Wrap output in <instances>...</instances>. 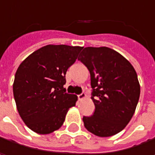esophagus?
I'll return each mask as SVG.
<instances>
[{
	"label": "esophagus",
	"instance_id": "1",
	"mask_svg": "<svg viewBox=\"0 0 155 155\" xmlns=\"http://www.w3.org/2000/svg\"><path fill=\"white\" fill-rule=\"evenodd\" d=\"M86 94L85 93H81V94H79L78 95V99H79V101H82L83 99H85L86 98Z\"/></svg>",
	"mask_w": 155,
	"mask_h": 155
}]
</instances>
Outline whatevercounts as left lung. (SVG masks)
<instances>
[{
    "label": "left lung",
    "instance_id": "8db88e82",
    "mask_svg": "<svg viewBox=\"0 0 155 155\" xmlns=\"http://www.w3.org/2000/svg\"><path fill=\"white\" fill-rule=\"evenodd\" d=\"M90 71L95 111L83 117L85 128L108 137L122 131L131 120L140 96L133 65L122 54L106 47H85L78 58Z\"/></svg>",
    "mask_w": 155,
    "mask_h": 155
}]
</instances>
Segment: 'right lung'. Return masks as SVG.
Returning <instances> with one entry per match:
<instances>
[{
    "label": "right lung",
    "mask_w": 155,
    "mask_h": 155,
    "mask_svg": "<svg viewBox=\"0 0 155 155\" xmlns=\"http://www.w3.org/2000/svg\"><path fill=\"white\" fill-rule=\"evenodd\" d=\"M81 47L47 45L29 54L18 67L13 95L18 112L32 131L47 135L59 129L78 98L64 88L67 69Z\"/></svg>",
    "instance_id": "obj_1"
}]
</instances>
